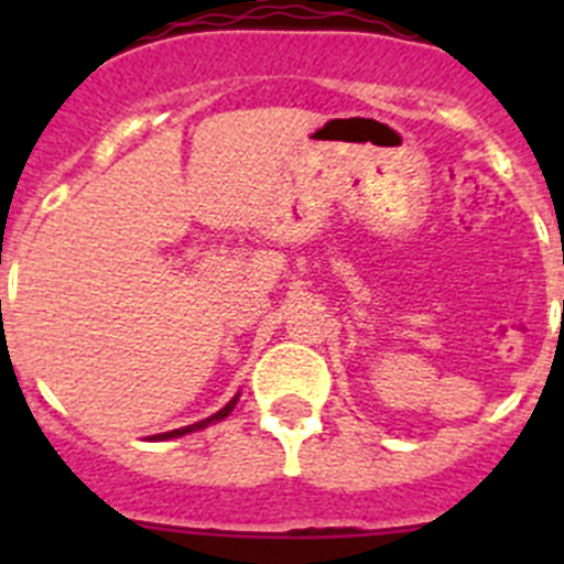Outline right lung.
Here are the masks:
<instances>
[{
  "label": "right lung",
  "instance_id": "1",
  "mask_svg": "<svg viewBox=\"0 0 564 564\" xmlns=\"http://www.w3.org/2000/svg\"><path fill=\"white\" fill-rule=\"evenodd\" d=\"M237 401H240V392H237V395L231 398V401L226 403L224 409H218V412H215V414H209L207 420H198V423H193V425H185V429L166 431V434H155V436H150V440H152V442H163V440H180V436H185V434H193V431H202V429H207V425H213V423H220V420H226V417H229L231 412H235Z\"/></svg>",
  "mask_w": 564,
  "mask_h": 564
}]
</instances>
